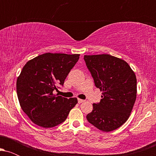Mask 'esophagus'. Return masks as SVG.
<instances>
[{"instance_id": "obj_1", "label": "esophagus", "mask_w": 156, "mask_h": 156, "mask_svg": "<svg viewBox=\"0 0 156 156\" xmlns=\"http://www.w3.org/2000/svg\"><path fill=\"white\" fill-rule=\"evenodd\" d=\"M78 103H83L84 101L81 99H78Z\"/></svg>"}]
</instances>
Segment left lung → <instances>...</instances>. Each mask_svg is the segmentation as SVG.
I'll return each instance as SVG.
<instances>
[{
    "label": "left lung",
    "instance_id": "1",
    "mask_svg": "<svg viewBox=\"0 0 156 156\" xmlns=\"http://www.w3.org/2000/svg\"><path fill=\"white\" fill-rule=\"evenodd\" d=\"M101 102L87 114L89 123L104 132L117 129L128 120L136 99V78L129 64L109 54L84 55Z\"/></svg>",
    "mask_w": 156,
    "mask_h": 156
}]
</instances>
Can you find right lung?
Masks as SVG:
<instances>
[{
  "label": "right lung",
  "instance_id": "right-lung-1",
  "mask_svg": "<svg viewBox=\"0 0 156 156\" xmlns=\"http://www.w3.org/2000/svg\"><path fill=\"white\" fill-rule=\"evenodd\" d=\"M79 54L46 53L28 61L17 80L20 105L36 125L53 128L67 119L78 103L76 98L67 99L53 94L63 86Z\"/></svg>",
  "mask_w": 156,
  "mask_h": 156
}]
</instances>
